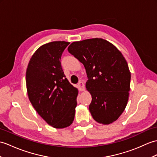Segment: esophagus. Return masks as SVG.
<instances>
[{"label": "esophagus", "mask_w": 157, "mask_h": 157, "mask_svg": "<svg viewBox=\"0 0 157 157\" xmlns=\"http://www.w3.org/2000/svg\"><path fill=\"white\" fill-rule=\"evenodd\" d=\"M78 87H79V90L80 91H83V90H85V85H84V83H83V82H79V83H78Z\"/></svg>", "instance_id": "1"}]
</instances>
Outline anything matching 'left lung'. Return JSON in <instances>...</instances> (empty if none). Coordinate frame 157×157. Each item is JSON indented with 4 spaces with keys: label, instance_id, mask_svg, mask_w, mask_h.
Here are the masks:
<instances>
[{
    "label": "left lung",
    "instance_id": "obj_1",
    "mask_svg": "<svg viewBox=\"0 0 157 157\" xmlns=\"http://www.w3.org/2000/svg\"><path fill=\"white\" fill-rule=\"evenodd\" d=\"M67 50L85 67L93 118L102 124L114 122L128 100L131 75L124 57L112 43L101 38L73 42Z\"/></svg>",
    "mask_w": 157,
    "mask_h": 157
}]
</instances>
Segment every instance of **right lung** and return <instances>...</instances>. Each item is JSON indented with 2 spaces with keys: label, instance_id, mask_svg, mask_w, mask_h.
Listing matches in <instances>:
<instances>
[{
  "label": "right lung",
  "instance_id": "obj_1",
  "mask_svg": "<svg viewBox=\"0 0 157 157\" xmlns=\"http://www.w3.org/2000/svg\"><path fill=\"white\" fill-rule=\"evenodd\" d=\"M69 44L53 41L41 45L32 56L26 71L29 100L40 116L56 128L71 124L77 105L78 90L65 78L60 62Z\"/></svg>",
  "mask_w": 157,
  "mask_h": 157
}]
</instances>
